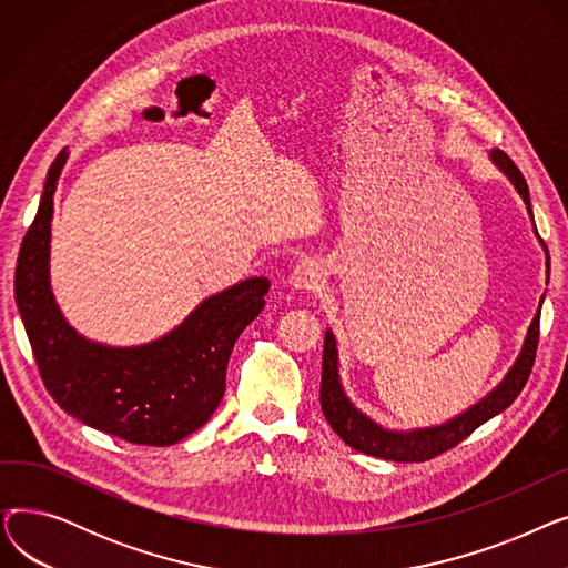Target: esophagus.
<instances>
[{
    "instance_id": "esophagus-1",
    "label": "esophagus",
    "mask_w": 568,
    "mask_h": 568,
    "mask_svg": "<svg viewBox=\"0 0 568 568\" xmlns=\"http://www.w3.org/2000/svg\"><path fill=\"white\" fill-rule=\"evenodd\" d=\"M324 281V268L315 260H304L292 268L290 285L294 290H317Z\"/></svg>"
}]
</instances>
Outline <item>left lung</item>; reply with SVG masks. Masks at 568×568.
I'll use <instances>...</instances> for the list:
<instances>
[{
    "label": "left lung",
    "instance_id": "left-lung-1",
    "mask_svg": "<svg viewBox=\"0 0 568 568\" xmlns=\"http://www.w3.org/2000/svg\"><path fill=\"white\" fill-rule=\"evenodd\" d=\"M490 159L506 176H509V182L516 186L518 195L527 204V212L531 216L529 189H527L523 172L516 168V163L509 156L499 152V149H493ZM531 221H534V216H531ZM544 251H546V266H548V276H550V255H548L546 246H544ZM541 304H544V296H541ZM539 320H541V311H536L516 364L509 368V373L504 375V379L486 398H481L479 403L471 405L463 414L454 416L452 422H446L442 426H433V428H416L409 433L382 428L379 424H375L371 419V416H366L362 409H356L352 405V400L343 392L341 375H338L336 338H334L332 329H326L324 352H322V384H320V405L324 412V419L329 422V426L336 430V435L347 446H352V449L362 452V454L384 458V460H394V463L430 460L444 452L454 449V446L460 444L467 435H471L481 424L493 419V416L501 414L518 398L523 386L529 379L531 366H534L536 345H539Z\"/></svg>",
    "mask_w": 568,
    "mask_h": 568
}]
</instances>
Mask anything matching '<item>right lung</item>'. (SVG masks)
<instances>
[{
	"label": "right lung",
	"instance_id": "1",
	"mask_svg": "<svg viewBox=\"0 0 568 568\" xmlns=\"http://www.w3.org/2000/svg\"><path fill=\"white\" fill-rule=\"evenodd\" d=\"M69 159L48 170L34 223L16 264V304L48 394L67 414L131 444L170 446L209 422L225 394L232 347L264 308V276L206 300L159 341L110 347L80 336L50 287V223L57 179Z\"/></svg>",
	"mask_w": 568,
	"mask_h": 568
}]
</instances>
